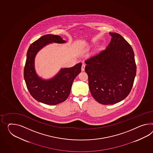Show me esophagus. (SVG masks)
I'll use <instances>...</instances> for the list:
<instances>
[{
  "label": "esophagus",
  "mask_w": 153,
  "mask_h": 153,
  "mask_svg": "<svg viewBox=\"0 0 153 153\" xmlns=\"http://www.w3.org/2000/svg\"><path fill=\"white\" fill-rule=\"evenodd\" d=\"M85 65L83 64L82 66V71H84V70H85Z\"/></svg>",
  "instance_id": "obj_1"
}]
</instances>
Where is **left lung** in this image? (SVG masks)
Returning a JSON list of instances; mask_svg holds the SVG:
<instances>
[{
  "label": "left lung",
  "instance_id": "1",
  "mask_svg": "<svg viewBox=\"0 0 153 153\" xmlns=\"http://www.w3.org/2000/svg\"><path fill=\"white\" fill-rule=\"evenodd\" d=\"M109 34L111 39L105 49L85 62L90 93L104 105L116 104L127 97L137 72L131 45L119 34Z\"/></svg>",
  "mask_w": 153,
  "mask_h": 153
}]
</instances>
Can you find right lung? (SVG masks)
Here are the masks:
<instances>
[{
    "instance_id": "1",
    "label": "right lung",
    "mask_w": 153,
    "mask_h": 153,
    "mask_svg": "<svg viewBox=\"0 0 153 153\" xmlns=\"http://www.w3.org/2000/svg\"><path fill=\"white\" fill-rule=\"evenodd\" d=\"M66 42L59 35L47 34L31 44L27 50L24 77L30 94L38 102L48 105L64 102L71 93L74 79L81 72L82 64L79 63L74 67L62 68L50 79H43L36 74L34 61L38 52L49 44Z\"/></svg>"
}]
</instances>
